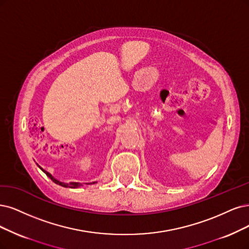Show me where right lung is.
Segmentation results:
<instances>
[{"label":"right lung","mask_w":249,"mask_h":249,"mask_svg":"<svg viewBox=\"0 0 249 249\" xmlns=\"http://www.w3.org/2000/svg\"><path fill=\"white\" fill-rule=\"evenodd\" d=\"M43 170V169H42ZM45 173H46V176L47 177H49L55 183H57V185H59V186H61V187H66V188H77V187H79V186H82L81 183H79V182H69V183H67V182H63V181H59L58 179H56V178H54L51 174L49 173V172H47V171H45V170H43Z\"/></svg>","instance_id":"right-lung-1"}]
</instances>
